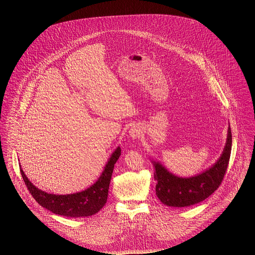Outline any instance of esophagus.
<instances>
[{
    "mask_svg": "<svg viewBox=\"0 0 255 255\" xmlns=\"http://www.w3.org/2000/svg\"><path fill=\"white\" fill-rule=\"evenodd\" d=\"M129 133L131 135V137L133 138H138L139 135H140V129L138 128V126L136 125H133V127H131Z\"/></svg>",
    "mask_w": 255,
    "mask_h": 255,
    "instance_id": "obj_1",
    "label": "esophagus"
}]
</instances>
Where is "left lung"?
Instances as JSON below:
<instances>
[{"instance_id":"1","label":"left lung","mask_w":255,"mask_h":255,"mask_svg":"<svg viewBox=\"0 0 255 255\" xmlns=\"http://www.w3.org/2000/svg\"><path fill=\"white\" fill-rule=\"evenodd\" d=\"M232 135L231 126L222 156L209 169L191 178H179L171 174L159 162L153 161L155 180L157 181L156 195L165 206L185 207L199 204L206 200L223 182L231 158Z\"/></svg>"}]
</instances>
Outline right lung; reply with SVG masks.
<instances>
[{
  "label": "right lung",
  "instance_id": "add662e5",
  "mask_svg": "<svg viewBox=\"0 0 255 255\" xmlns=\"http://www.w3.org/2000/svg\"><path fill=\"white\" fill-rule=\"evenodd\" d=\"M121 155L122 149L118 147L110 158L98 181L90 188L74 194H49L42 191L29 182L23 170L20 169V171L29 193L40 206L61 216L73 218L88 217L96 214L105 206L114 166Z\"/></svg>",
  "mask_w": 255,
  "mask_h": 255
}]
</instances>
